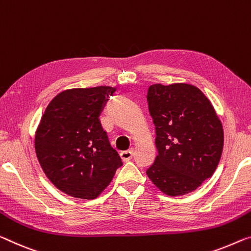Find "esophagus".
<instances>
[{
  "label": "esophagus",
  "instance_id": "1",
  "mask_svg": "<svg viewBox=\"0 0 251 251\" xmlns=\"http://www.w3.org/2000/svg\"><path fill=\"white\" fill-rule=\"evenodd\" d=\"M120 156H121V159L123 161H129L133 156V149L131 148L128 150H125V151H121Z\"/></svg>",
  "mask_w": 251,
  "mask_h": 251
}]
</instances>
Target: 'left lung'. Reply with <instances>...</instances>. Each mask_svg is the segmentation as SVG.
Returning a JSON list of instances; mask_svg holds the SVG:
<instances>
[{"label":"left lung","mask_w":251,"mask_h":251,"mask_svg":"<svg viewBox=\"0 0 251 251\" xmlns=\"http://www.w3.org/2000/svg\"><path fill=\"white\" fill-rule=\"evenodd\" d=\"M147 100L158 149L147 175L166 195L188 194L218 167L225 140L222 123L210 100L192 84H153Z\"/></svg>","instance_id":"8db88e82"}]
</instances>
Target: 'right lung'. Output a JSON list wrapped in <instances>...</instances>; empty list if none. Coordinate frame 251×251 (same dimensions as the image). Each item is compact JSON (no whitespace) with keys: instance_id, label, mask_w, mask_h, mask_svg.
<instances>
[{"instance_id":"1","label":"right lung","mask_w":251,"mask_h":251,"mask_svg":"<svg viewBox=\"0 0 251 251\" xmlns=\"http://www.w3.org/2000/svg\"><path fill=\"white\" fill-rule=\"evenodd\" d=\"M111 86L69 88L57 94L42 114L34 149L48 179L65 194L94 200L122 165L100 122Z\"/></svg>"}]
</instances>
